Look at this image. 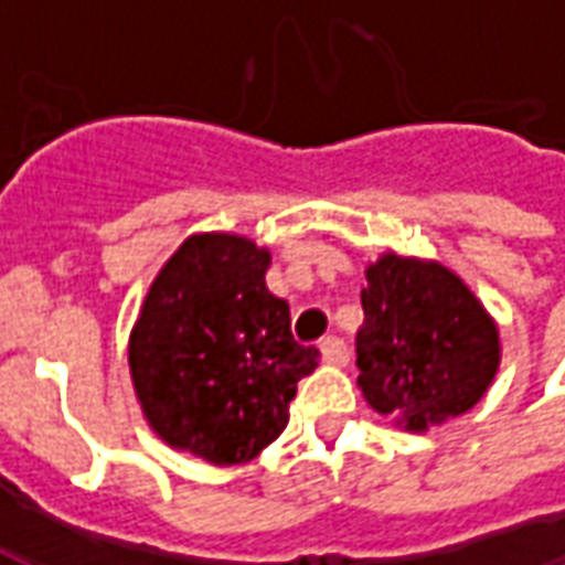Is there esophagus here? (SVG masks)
<instances>
[{
    "mask_svg": "<svg viewBox=\"0 0 565 565\" xmlns=\"http://www.w3.org/2000/svg\"><path fill=\"white\" fill-rule=\"evenodd\" d=\"M320 354H323V360H327L330 366H342L344 360H348V348H344L342 339L327 335V339L320 342Z\"/></svg>",
    "mask_w": 565,
    "mask_h": 565,
    "instance_id": "34e87169",
    "label": "esophagus"
}]
</instances>
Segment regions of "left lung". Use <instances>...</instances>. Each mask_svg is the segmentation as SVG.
<instances>
[{
    "instance_id": "8db88e82",
    "label": "left lung",
    "mask_w": 565,
    "mask_h": 565,
    "mask_svg": "<svg viewBox=\"0 0 565 565\" xmlns=\"http://www.w3.org/2000/svg\"><path fill=\"white\" fill-rule=\"evenodd\" d=\"M356 335L360 391L379 415L426 433L481 403L497 379L502 344L484 302L438 259L384 250L366 266Z\"/></svg>"
}]
</instances>
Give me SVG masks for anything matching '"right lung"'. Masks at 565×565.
Listing matches in <instances>:
<instances>
[{"label": "right lung", "mask_w": 565, "mask_h": 565, "mask_svg": "<svg viewBox=\"0 0 565 565\" xmlns=\"http://www.w3.org/2000/svg\"><path fill=\"white\" fill-rule=\"evenodd\" d=\"M269 247L238 233H193L150 281L129 332L141 415L172 450L214 466L257 457L281 436L318 348L290 332L269 294Z\"/></svg>", "instance_id": "right-lung-1"}]
</instances>
